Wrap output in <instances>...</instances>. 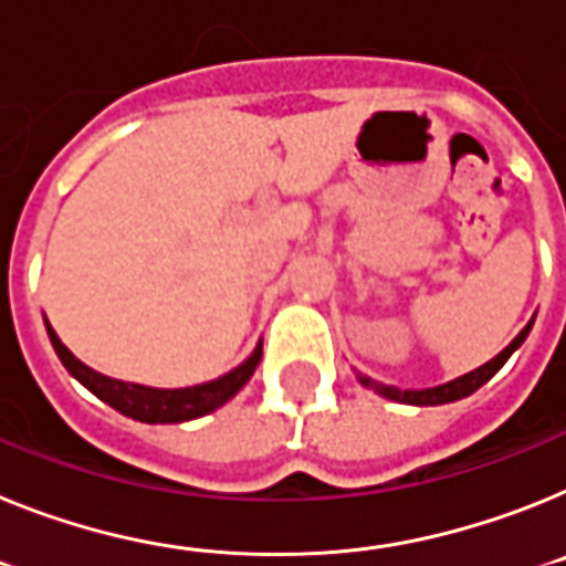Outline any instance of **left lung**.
<instances>
[{
	"label": "left lung",
	"instance_id": "1",
	"mask_svg": "<svg viewBox=\"0 0 566 566\" xmlns=\"http://www.w3.org/2000/svg\"><path fill=\"white\" fill-rule=\"evenodd\" d=\"M530 327H533V322H530L527 327H524V331H521L518 336H515L513 342H510L507 347L499 353V356L490 358L488 365L475 367L473 373H464V376L453 378V381H447V385L427 387V390H399V387L378 385V381H373V378H367V376H358V381H361L365 387H370V390H376L378 396H385V399H390V401H401V405L430 407V405H447V401H459V399H464V396H470V392L479 390L484 381H490V378L501 370V365H504V361H507V358L518 350L521 342L527 338Z\"/></svg>",
	"mask_w": 566,
	"mask_h": 566
}]
</instances>
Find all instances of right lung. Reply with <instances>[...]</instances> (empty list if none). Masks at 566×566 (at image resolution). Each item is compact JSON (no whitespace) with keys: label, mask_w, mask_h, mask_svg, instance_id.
Returning <instances> with one entry per match:
<instances>
[{"label":"right lung","mask_w":566,"mask_h":566,"mask_svg":"<svg viewBox=\"0 0 566 566\" xmlns=\"http://www.w3.org/2000/svg\"><path fill=\"white\" fill-rule=\"evenodd\" d=\"M48 336H51L53 350L62 358L65 370L76 378L78 385H85L87 390L102 399L105 405H111L113 410H119L122 416L136 421H145V424H179V421L199 419V416H208L216 407H222L224 401H230L235 392L242 390L250 381L253 370L262 361V344H255V350L244 358L242 365L235 370L224 373V376L213 378V381H205V385L196 387H181V390H159V387H145V385H130V381H119V378H107L102 373L91 370L87 365H82L65 344L59 342V336L53 333L51 324L45 322Z\"/></svg>","instance_id":"obj_1"}]
</instances>
